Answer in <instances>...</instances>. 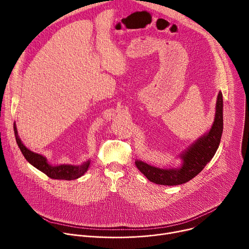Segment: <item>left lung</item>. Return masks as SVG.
Here are the masks:
<instances>
[{
    "mask_svg": "<svg viewBox=\"0 0 249 249\" xmlns=\"http://www.w3.org/2000/svg\"><path fill=\"white\" fill-rule=\"evenodd\" d=\"M223 94L219 92L216 106L215 121L209 133L200 138L181 157L183 164L179 169H162L136 160L137 168L147 178L160 185H179L188 182L199 174L206 164L215 156L223 134Z\"/></svg>",
    "mask_w": 249,
    "mask_h": 249,
    "instance_id": "1",
    "label": "left lung"
}]
</instances>
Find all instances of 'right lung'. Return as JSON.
<instances>
[{"mask_svg":"<svg viewBox=\"0 0 249 249\" xmlns=\"http://www.w3.org/2000/svg\"><path fill=\"white\" fill-rule=\"evenodd\" d=\"M14 131L15 136L17 140V144L18 148L20 149L22 155L24 156L25 160L31 163L34 167H36L43 173H45L48 177L53 179H65V180H71V179H76L82 176L89 168V160L83 162L81 165H68V164H61L59 166H52L48 164L46 159L42 157L41 155L35 154L28 149H26L21 141L18 138V130L16 127V124H14Z\"/></svg>","mask_w":249,"mask_h":249,"instance_id":"add662e5","label":"right lung"}]
</instances>
